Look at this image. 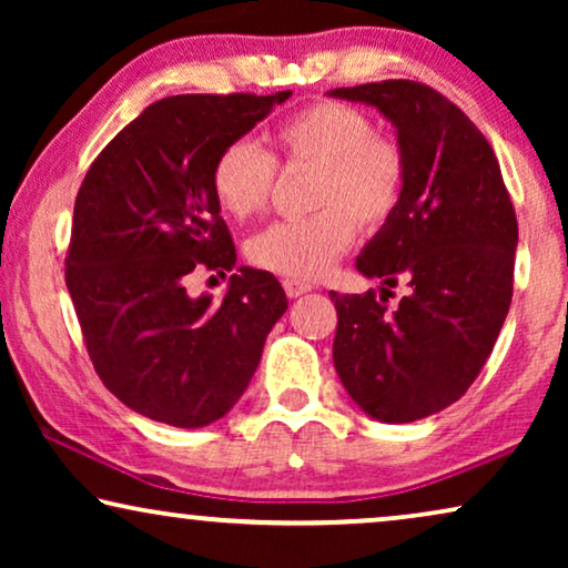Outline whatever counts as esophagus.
Masks as SVG:
<instances>
[{
	"label": "esophagus",
	"mask_w": 568,
	"mask_h": 568,
	"mask_svg": "<svg viewBox=\"0 0 568 568\" xmlns=\"http://www.w3.org/2000/svg\"><path fill=\"white\" fill-rule=\"evenodd\" d=\"M313 290V284H307V282H297V278H284V292H286V297H302V294L305 292H310Z\"/></svg>",
	"instance_id": "obj_1"
}]
</instances>
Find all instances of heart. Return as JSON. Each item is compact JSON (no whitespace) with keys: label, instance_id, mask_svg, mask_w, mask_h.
I'll return each instance as SVG.
<instances>
[{"label":"heart","instance_id":"1","mask_svg":"<svg viewBox=\"0 0 568 568\" xmlns=\"http://www.w3.org/2000/svg\"><path fill=\"white\" fill-rule=\"evenodd\" d=\"M276 158L286 168H315L307 220L274 222L247 240V258L271 274L313 282L321 278L356 237L354 219L379 227L395 212L406 185L400 146L377 136L356 108L321 100L302 108L274 131ZM276 165L247 139H235L216 154L212 189L222 212L251 220L266 209Z\"/></svg>","mask_w":568,"mask_h":568}]
</instances>
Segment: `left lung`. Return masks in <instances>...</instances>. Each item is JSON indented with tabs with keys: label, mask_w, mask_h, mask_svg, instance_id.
Returning a JSON list of instances; mask_svg holds the SVG:
<instances>
[{
	"label": "left lung",
	"mask_w": 568,
	"mask_h": 568,
	"mask_svg": "<svg viewBox=\"0 0 568 568\" xmlns=\"http://www.w3.org/2000/svg\"><path fill=\"white\" fill-rule=\"evenodd\" d=\"M328 95L377 108L406 160L398 206L356 258L359 274L379 278V297L331 300L346 393L377 422L408 424L460 398L499 338L515 282V206L491 144L437 90L385 80ZM398 281L409 294L387 311Z\"/></svg>",
	"instance_id": "8db88e82"
}]
</instances>
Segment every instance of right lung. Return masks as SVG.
I'll list each match as a JSON object with an SVG mask.
<instances>
[{
	"mask_svg": "<svg viewBox=\"0 0 568 568\" xmlns=\"http://www.w3.org/2000/svg\"><path fill=\"white\" fill-rule=\"evenodd\" d=\"M290 95L158 100L98 154L77 193L67 290L84 344L108 390L152 422L199 429L227 414L286 313L274 274L235 266L212 168ZM196 267L233 271L220 303L184 292Z\"/></svg>",
	"mask_w": 568,
	"mask_h": 568,
	"instance_id": "1",
	"label": "right lung"
}]
</instances>
